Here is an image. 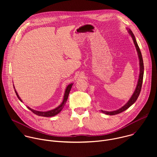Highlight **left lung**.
Returning a JSON list of instances; mask_svg holds the SVG:
<instances>
[{
	"label": "left lung",
	"mask_w": 157,
	"mask_h": 157,
	"mask_svg": "<svg viewBox=\"0 0 157 157\" xmlns=\"http://www.w3.org/2000/svg\"><path fill=\"white\" fill-rule=\"evenodd\" d=\"M128 30V33H129V35L131 36L134 44H135V47L136 48V50L137 52V54H138V56H139V65H140V73H139V79H138V82H137V84L136 86V88L135 89V91L133 92L132 96H131V98H130V99L128 100V101L124 105L122 106L121 108L116 110H114V111H105V110H101V111L102 113L107 114V115H110V116H113V115H116L119 113H122L124 110H125L126 109H127L128 107H130L133 104H134L136 102V101H137L140 93V91H141V88H142V82H143V77H144V62H143V58H142V53L140 52V50L139 47V45L137 44V42L136 41V37L134 36L133 33H132V32L128 29H127Z\"/></svg>",
	"instance_id": "8db88e82"
}]
</instances>
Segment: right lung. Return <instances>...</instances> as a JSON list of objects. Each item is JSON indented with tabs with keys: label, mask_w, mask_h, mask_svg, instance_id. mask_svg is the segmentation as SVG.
Returning <instances> with one entry per match:
<instances>
[{
	"label": "right lung",
	"mask_w": 157,
	"mask_h": 157,
	"mask_svg": "<svg viewBox=\"0 0 157 157\" xmlns=\"http://www.w3.org/2000/svg\"><path fill=\"white\" fill-rule=\"evenodd\" d=\"M73 85V83H71L69 85H68V86L66 87V89H65V91H64V96H63V100L62 101V102L60 104V105H59L57 107L52 109V110H48V111H38V110H34L32 108H30V107L27 106V108L29 109H30L32 112H33V113L37 115V116H42V117H53V116H56V114H59L60 112L63 110V109L64 108L66 103V101L67 100H68V96H69V94H70V92L71 91V89ZM13 88L15 89V87H14V85H13ZM15 90V92L16 93V95L17 96V98H18V99L21 101V102H23L22 101V100L21 99V98H20V96H18L17 91L15 90V89H14Z\"/></svg>",
	"instance_id": "add662e5"
}]
</instances>
